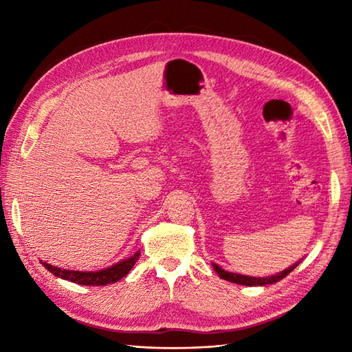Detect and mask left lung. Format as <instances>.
Returning <instances> with one entry per match:
<instances>
[{
  "label": "left lung",
  "instance_id": "8db88e82",
  "mask_svg": "<svg viewBox=\"0 0 352 352\" xmlns=\"http://www.w3.org/2000/svg\"><path fill=\"white\" fill-rule=\"evenodd\" d=\"M214 271L218 272V275L221 276L222 280H227V281H231V283H236V284H243V286H266V284H274L276 281L283 280L284 276L289 275L294 269L300 265V261L298 263H295L294 266H290L287 269H284V271L275 274V275H271V276H260V278H257V276H248V275H241V274H233V272H227L223 271V269L221 266H218L216 263H212Z\"/></svg>",
  "mask_w": 352,
  "mask_h": 352
}]
</instances>
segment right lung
Segmentation results:
<instances>
[{
	"label": "right lung",
	"instance_id": "add662e5",
	"mask_svg": "<svg viewBox=\"0 0 352 352\" xmlns=\"http://www.w3.org/2000/svg\"><path fill=\"white\" fill-rule=\"evenodd\" d=\"M139 256L140 252H136L130 258L121 260L113 266L101 269V271H95V272H81V271H69V269H60L50 263H45L42 260L41 263L47 267L52 275L58 276V278L68 280L77 284H83V286H106V284L116 283L121 278H124V276L131 271L134 263L139 260Z\"/></svg>",
	"mask_w": 352,
	"mask_h": 352
}]
</instances>
